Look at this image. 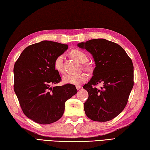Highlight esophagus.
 I'll list each match as a JSON object with an SVG mask.
<instances>
[{"instance_id": "34e87169", "label": "esophagus", "mask_w": 150, "mask_h": 150, "mask_svg": "<svg viewBox=\"0 0 150 150\" xmlns=\"http://www.w3.org/2000/svg\"><path fill=\"white\" fill-rule=\"evenodd\" d=\"M81 86H79V85L76 86V89H81Z\"/></svg>"}]
</instances>
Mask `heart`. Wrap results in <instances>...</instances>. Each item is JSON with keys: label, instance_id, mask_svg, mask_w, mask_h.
<instances>
[{"label": "heart", "instance_id": "heart-1", "mask_svg": "<svg viewBox=\"0 0 150 150\" xmlns=\"http://www.w3.org/2000/svg\"><path fill=\"white\" fill-rule=\"evenodd\" d=\"M70 55L73 58H74L81 63H85L88 60V57L84 52L78 49L72 50L70 52ZM63 59V55H59L55 58L54 62L55 69L59 73L64 72ZM86 80L87 75L85 74H67L62 77V81L64 83L73 85H79L82 82H85Z\"/></svg>", "mask_w": 150, "mask_h": 150}]
</instances>
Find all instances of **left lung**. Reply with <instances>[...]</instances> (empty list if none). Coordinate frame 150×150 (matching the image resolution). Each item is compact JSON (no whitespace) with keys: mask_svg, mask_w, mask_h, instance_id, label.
<instances>
[{"mask_svg":"<svg viewBox=\"0 0 150 150\" xmlns=\"http://www.w3.org/2000/svg\"><path fill=\"white\" fill-rule=\"evenodd\" d=\"M93 55L96 67L92 78L83 86L88 92L83 104L86 116L95 121H108L125 109L134 86V66L119 45L105 39H94L77 44ZM102 83L101 90L95 88Z\"/></svg>","mask_w":150,"mask_h":150,"instance_id":"obj_1","label":"left lung"}]
</instances>
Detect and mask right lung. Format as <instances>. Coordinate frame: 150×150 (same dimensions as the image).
<instances>
[{"label":"right lung","mask_w":150,"mask_h":150,"mask_svg":"<svg viewBox=\"0 0 150 150\" xmlns=\"http://www.w3.org/2000/svg\"><path fill=\"white\" fill-rule=\"evenodd\" d=\"M68 45L42 41L25 48L14 66V90L24 114L47 125L63 115L65 102L77 93L73 84L51 87L61 81L54 67Z\"/></svg>","instance_id":"obj_1"}]
</instances>
